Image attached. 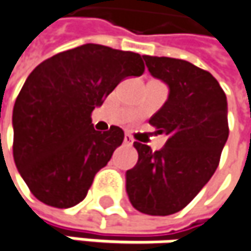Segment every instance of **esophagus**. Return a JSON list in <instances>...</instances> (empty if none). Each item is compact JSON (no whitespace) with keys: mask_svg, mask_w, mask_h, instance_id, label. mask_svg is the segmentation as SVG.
I'll use <instances>...</instances> for the list:
<instances>
[{"mask_svg":"<svg viewBox=\"0 0 251 251\" xmlns=\"http://www.w3.org/2000/svg\"><path fill=\"white\" fill-rule=\"evenodd\" d=\"M124 142H125V145H132L133 143V138L130 136V135H125V138H124Z\"/></svg>","mask_w":251,"mask_h":251,"instance_id":"34e87169","label":"esophagus"}]
</instances>
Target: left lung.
<instances>
[{"instance_id":"obj_1","label":"left lung","mask_w":251,"mask_h":251,"mask_svg":"<svg viewBox=\"0 0 251 251\" xmlns=\"http://www.w3.org/2000/svg\"><path fill=\"white\" fill-rule=\"evenodd\" d=\"M151 75L169 88L149 124L168 140L159 151L135 142L138 163L126 172L132 206L151 216L186 207L210 180L228 138L227 99L207 71L168 56L143 55Z\"/></svg>"}]
</instances>
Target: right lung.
Here are the masks:
<instances>
[{"mask_svg":"<svg viewBox=\"0 0 251 251\" xmlns=\"http://www.w3.org/2000/svg\"><path fill=\"white\" fill-rule=\"evenodd\" d=\"M143 71L139 53L85 44L45 59L29 74L14 105L12 151L38 200L68 209L85 199L96 172L125 136L118 126L95 130L91 113L119 82Z\"/></svg>","mask_w":251,"mask_h":251,"instance_id":"obj_1","label":"right lung"}]
</instances>
